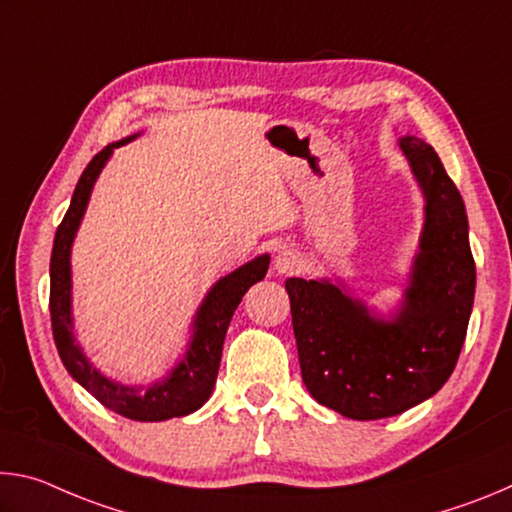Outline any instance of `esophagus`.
<instances>
[{"mask_svg":"<svg viewBox=\"0 0 512 512\" xmlns=\"http://www.w3.org/2000/svg\"><path fill=\"white\" fill-rule=\"evenodd\" d=\"M273 268L280 275H293L302 268V257L293 248H282L277 250V255L273 259Z\"/></svg>","mask_w":512,"mask_h":512,"instance_id":"34e87169","label":"esophagus"}]
</instances>
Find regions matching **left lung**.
<instances>
[{
  "mask_svg": "<svg viewBox=\"0 0 512 512\" xmlns=\"http://www.w3.org/2000/svg\"><path fill=\"white\" fill-rule=\"evenodd\" d=\"M424 194V228L409 287L391 320L329 280L289 277L302 381L318 404L352 420L400 415L443 388L470 323L476 266L467 214L438 153L400 140Z\"/></svg>",
  "mask_w": 512,
  "mask_h": 512,
  "instance_id": "1",
  "label": "left lung"
}]
</instances>
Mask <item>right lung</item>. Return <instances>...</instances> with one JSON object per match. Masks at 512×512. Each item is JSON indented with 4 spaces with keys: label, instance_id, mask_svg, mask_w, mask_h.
Segmentation results:
<instances>
[{
    "label": "right lung",
    "instance_id": "obj_1",
    "mask_svg": "<svg viewBox=\"0 0 512 512\" xmlns=\"http://www.w3.org/2000/svg\"><path fill=\"white\" fill-rule=\"evenodd\" d=\"M137 135L124 137V140L108 144L90 160L81 173L79 185L74 189L72 203L65 214L63 223L58 225L54 250H51V289H49V314L51 329L60 359L65 368L90 395L108 406L124 418L137 422H160L169 418H183L210 400L219 363L223 352V341L232 314L239 307L244 293L255 282L264 280L271 257L259 255L253 262L239 266L237 271L221 277L207 293L203 305L194 316V334L189 341L183 361L173 368L162 381L151 386H126L112 381L92 366L85 357L81 345L74 341V320H72V268H69V255H72V241L79 230L81 219L88 207L92 187L97 183L103 164L108 162L112 151L135 140Z\"/></svg>",
    "mask_w": 512,
    "mask_h": 512
}]
</instances>
